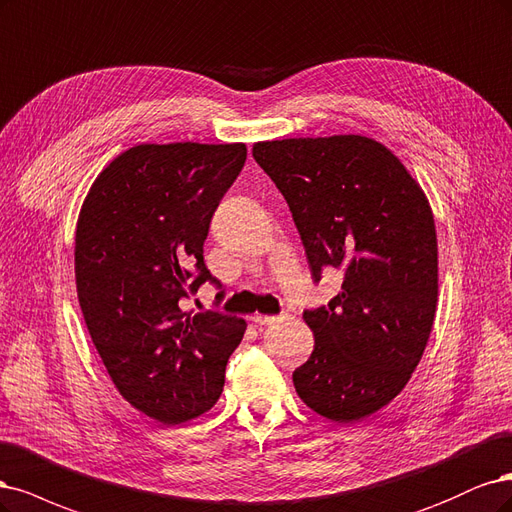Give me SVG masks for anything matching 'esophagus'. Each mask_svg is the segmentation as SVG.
Listing matches in <instances>:
<instances>
[{"instance_id":"34e87169","label":"esophagus","mask_w":512,"mask_h":512,"mask_svg":"<svg viewBox=\"0 0 512 512\" xmlns=\"http://www.w3.org/2000/svg\"><path fill=\"white\" fill-rule=\"evenodd\" d=\"M251 319L255 325H272L278 321V317H270V315H253Z\"/></svg>"}]
</instances>
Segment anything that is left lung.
Listing matches in <instances>:
<instances>
[{
  "instance_id": "1",
  "label": "left lung",
  "mask_w": 512,
  "mask_h": 512,
  "mask_svg": "<svg viewBox=\"0 0 512 512\" xmlns=\"http://www.w3.org/2000/svg\"><path fill=\"white\" fill-rule=\"evenodd\" d=\"M283 193L312 278L344 272L327 306L304 310L315 349L295 391L336 423L370 417L415 372L436 315L438 242L430 202L387 146L366 136L257 142Z\"/></svg>"
}]
</instances>
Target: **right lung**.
Segmentation results:
<instances>
[{
    "label": "right lung",
    "mask_w": 512,
    "mask_h": 512,
    "mask_svg": "<svg viewBox=\"0 0 512 512\" xmlns=\"http://www.w3.org/2000/svg\"><path fill=\"white\" fill-rule=\"evenodd\" d=\"M246 161L236 144H138L95 178L76 223L82 317L114 387L163 425L204 415L246 321L180 308L206 280L204 240Z\"/></svg>",
    "instance_id": "right-lung-1"
}]
</instances>
